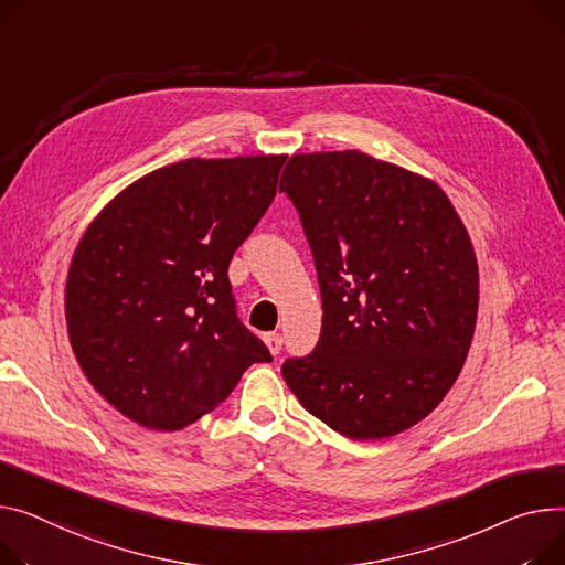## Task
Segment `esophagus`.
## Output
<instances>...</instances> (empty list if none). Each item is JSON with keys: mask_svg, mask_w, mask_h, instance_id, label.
I'll return each mask as SVG.
<instances>
[{"mask_svg": "<svg viewBox=\"0 0 565 565\" xmlns=\"http://www.w3.org/2000/svg\"><path fill=\"white\" fill-rule=\"evenodd\" d=\"M263 341H266V345H268V350L277 356L279 352H281V345H284V338H281V333H266L263 335Z\"/></svg>", "mask_w": 565, "mask_h": 565, "instance_id": "esophagus-1", "label": "esophagus"}]
</instances>
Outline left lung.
I'll use <instances>...</instances> for the list:
<instances>
[{"label": "left lung", "instance_id": "left-lung-1", "mask_svg": "<svg viewBox=\"0 0 565 565\" xmlns=\"http://www.w3.org/2000/svg\"><path fill=\"white\" fill-rule=\"evenodd\" d=\"M279 191L302 220L322 331L281 374L311 416L354 440L395 436L440 404L479 305L470 236L438 183L356 149L290 157Z\"/></svg>", "mask_w": 565, "mask_h": 565}]
</instances>
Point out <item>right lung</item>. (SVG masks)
<instances>
[{"label": "right lung", "mask_w": 565, "mask_h": 565, "mask_svg": "<svg viewBox=\"0 0 565 565\" xmlns=\"http://www.w3.org/2000/svg\"><path fill=\"white\" fill-rule=\"evenodd\" d=\"M284 154L185 159L113 198L74 249L70 345L129 420L174 431L273 356L236 316L234 252L277 195Z\"/></svg>", "instance_id": "obj_1"}]
</instances>
